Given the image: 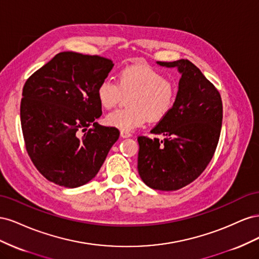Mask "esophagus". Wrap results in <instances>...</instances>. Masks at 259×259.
<instances>
[{
  "instance_id": "esophagus-1",
  "label": "esophagus",
  "mask_w": 259,
  "mask_h": 259,
  "mask_svg": "<svg viewBox=\"0 0 259 259\" xmlns=\"http://www.w3.org/2000/svg\"><path fill=\"white\" fill-rule=\"evenodd\" d=\"M131 136H132V134H131L130 132H127V131H121V137L122 138H128Z\"/></svg>"
}]
</instances>
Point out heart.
<instances>
[{"label": "heart", "mask_w": 259, "mask_h": 259, "mask_svg": "<svg viewBox=\"0 0 259 259\" xmlns=\"http://www.w3.org/2000/svg\"><path fill=\"white\" fill-rule=\"evenodd\" d=\"M130 95L126 109L107 114L106 123L122 131L143 126L148 119L160 121L173 109L177 89L158 70L149 66H128L117 74V83L108 76L97 88L99 104L110 109Z\"/></svg>", "instance_id": "1"}]
</instances>
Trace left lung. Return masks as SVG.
<instances>
[{
	"label": "left lung",
	"instance_id": "obj_1",
	"mask_svg": "<svg viewBox=\"0 0 259 259\" xmlns=\"http://www.w3.org/2000/svg\"><path fill=\"white\" fill-rule=\"evenodd\" d=\"M182 73L173 109L138 136V173L152 189L178 190L197 179L215 153L222 131L223 101L214 84L188 59L158 61ZM160 135L163 139H159Z\"/></svg>",
	"mask_w": 259,
	"mask_h": 259
}]
</instances>
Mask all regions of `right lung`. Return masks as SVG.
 Here are the masks:
<instances>
[{
    "mask_svg": "<svg viewBox=\"0 0 259 259\" xmlns=\"http://www.w3.org/2000/svg\"><path fill=\"white\" fill-rule=\"evenodd\" d=\"M112 67L110 59L98 55L62 52L23 85L20 122L26 150L50 182L67 188L89 183L119 139V130L95 122L103 113L97 88Z\"/></svg>",
    "mask_w": 259,
    "mask_h": 259,
    "instance_id": "right-lung-1",
    "label": "right lung"
}]
</instances>
